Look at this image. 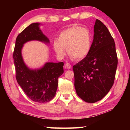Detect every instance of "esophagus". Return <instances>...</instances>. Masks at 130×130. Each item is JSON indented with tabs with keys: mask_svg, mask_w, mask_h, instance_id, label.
Listing matches in <instances>:
<instances>
[{
	"mask_svg": "<svg viewBox=\"0 0 130 130\" xmlns=\"http://www.w3.org/2000/svg\"><path fill=\"white\" fill-rule=\"evenodd\" d=\"M65 68H67V69H70L72 68V65L70 64L69 63H67L65 64Z\"/></svg>",
	"mask_w": 130,
	"mask_h": 130,
	"instance_id": "34e87169",
	"label": "esophagus"
}]
</instances>
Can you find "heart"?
<instances>
[{
  "label": "heart",
  "instance_id": "heart-1",
  "mask_svg": "<svg viewBox=\"0 0 130 130\" xmlns=\"http://www.w3.org/2000/svg\"><path fill=\"white\" fill-rule=\"evenodd\" d=\"M92 36L90 31L81 26H73L62 31L57 40L53 43L57 56L62 58L67 53L76 60L85 58L91 51Z\"/></svg>",
  "mask_w": 130,
  "mask_h": 130
}]
</instances>
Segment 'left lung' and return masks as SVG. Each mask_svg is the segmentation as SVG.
<instances>
[{
    "instance_id": "8db88e82",
    "label": "left lung",
    "mask_w": 130,
    "mask_h": 130,
    "mask_svg": "<svg viewBox=\"0 0 130 130\" xmlns=\"http://www.w3.org/2000/svg\"><path fill=\"white\" fill-rule=\"evenodd\" d=\"M94 32L89 54L73 67L76 93L90 103L98 102L108 93L118 67L114 39L99 19L94 26Z\"/></svg>"
}]
</instances>
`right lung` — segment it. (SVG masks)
I'll use <instances>...</instances> for the list:
<instances>
[{"label":"right lung","mask_w":130,"mask_h":130,"mask_svg":"<svg viewBox=\"0 0 130 130\" xmlns=\"http://www.w3.org/2000/svg\"><path fill=\"white\" fill-rule=\"evenodd\" d=\"M38 23L31 24L17 37L13 52L16 79L26 95L38 103L50 102L56 95L58 78L63 73V62H47L39 70H30L23 62L21 50L26 42L38 40L49 42L39 27Z\"/></svg>","instance_id":"1"}]
</instances>
